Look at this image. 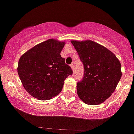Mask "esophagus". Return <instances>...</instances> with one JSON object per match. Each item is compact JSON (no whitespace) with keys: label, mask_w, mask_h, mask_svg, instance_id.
Listing matches in <instances>:
<instances>
[{"label":"esophagus","mask_w":134,"mask_h":134,"mask_svg":"<svg viewBox=\"0 0 134 134\" xmlns=\"http://www.w3.org/2000/svg\"><path fill=\"white\" fill-rule=\"evenodd\" d=\"M70 66H71L73 71H74V63H72V64H70Z\"/></svg>","instance_id":"obj_1"}]
</instances>
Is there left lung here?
I'll list each match as a JSON object with an SVG mask.
<instances>
[{
  "label": "left lung",
  "mask_w": 134,
  "mask_h": 134,
  "mask_svg": "<svg viewBox=\"0 0 134 134\" xmlns=\"http://www.w3.org/2000/svg\"><path fill=\"white\" fill-rule=\"evenodd\" d=\"M84 67V76L77 83L79 98L98 105L111 96L122 76L121 64L115 55L91 40L71 41Z\"/></svg>",
  "instance_id": "left-lung-1"
}]
</instances>
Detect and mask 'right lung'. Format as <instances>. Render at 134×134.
Here are the masks:
<instances>
[{"label": "right lung", "mask_w": 134, "mask_h": 134, "mask_svg": "<svg viewBox=\"0 0 134 134\" xmlns=\"http://www.w3.org/2000/svg\"><path fill=\"white\" fill-rule=\"evenodd\" d=\"M65 43L49 39L21 57L18 72L24 88L35 98L47 100L62 91L64 81L73 74L60 52Z\"/></svg>", "instance_id": "obj_1"}]
</instances>
